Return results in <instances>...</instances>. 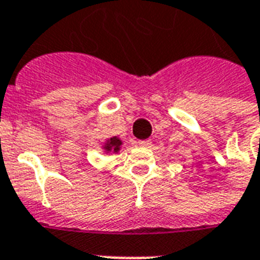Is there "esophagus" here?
I'll use <instances>...</instances> for the list:
<instances>
[{"mask_svg": "<svg viewBox=\"0 0 260 260\" xmlns=\"http://www.w3.org/2000/svg\"><path fill=\"white\" fill-rule=\"evenodd\" d=\"M136 144H138L139 147H151V144H152V143H151L150 140H138V142H136Z\"/></svg>", "mask_w": 260, "mask_h": 260, "instance_id": "obj_1", "label": "esophagus"}]
</instances>
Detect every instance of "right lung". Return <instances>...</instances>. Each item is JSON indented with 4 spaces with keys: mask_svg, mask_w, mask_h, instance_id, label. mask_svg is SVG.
<instances>
[{
    "mask_svg": "<svg viewBox=\"0 0 260 260\" xmlns=\"http://www.w3.org/2000/svg\"><path fill=\"white\" fill-rule=\"evenodd\" d=\"M122 140L118 139L117 136H113V138L106 139L104 144H102V150L105 151V154H109V152H113V154H117L118 151L121 150Z\"/></svg>",
    "mask_w": 260,
    "mask_h": 260,
    "instance_id": "1",
    "label": "right lung"
}]
</instances>
